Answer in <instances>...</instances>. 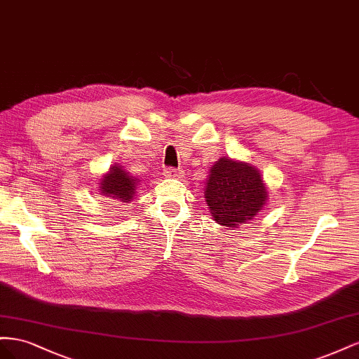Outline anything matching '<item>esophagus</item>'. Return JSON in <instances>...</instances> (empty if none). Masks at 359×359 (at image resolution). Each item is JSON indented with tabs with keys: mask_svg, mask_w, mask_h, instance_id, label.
Wrapping results in <instances>:
<instances>
[{
	"mask_svg": "<svg viewBox=\"0 0 359 359\" xmlns=\"http://www.w3.org/2000/svg\"><path fill=\"white\" fill-rule=\"evenodd\" d=\"M163 174H165V177H180L183 171L180 168H167Z\"/></svg>",
	"mask_w": 359,
	"mask_h": 359,
	"instance_id": "esophagus-1",
	"label": "esophagus"
}]
</instances>
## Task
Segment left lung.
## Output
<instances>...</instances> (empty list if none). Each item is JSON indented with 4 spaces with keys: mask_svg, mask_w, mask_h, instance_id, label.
Instances as JSON below:
<instances>
[{
    "mask_svg": "<svg viewBox=\"0 0 359 359\" xmlns=\"http://www.w3.org/2000/svg\"><path fill=\"white\" fill-rule=\"evenodd\" d=\"M269 198L260 171L251 163L219 158L209 170L204 200L212 219L234 229L254 219Z\"/></svg>",
    "mask_w": 359,
    "mask_h": 359,
    "instance_id": "obj_1",
    "label": "left lung"
}]
</instances>
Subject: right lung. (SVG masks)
Listing matches in <instances>:
<instances>
[{"instance_id":"1","label":"right lung","mask_w":359,"mask_h":359,"mask_svg":"<svg viewBox=\"0 0 359 359\" xmlns=\"http://www.w3.org/2000/svg\"><path fill=\"white\" fill-rule=\"evenodd\" d=\"M99 192L102 197L114 200V203H130L135 198L140 179L130 174L118 163L111 165L109 170L99 180Z\"/></svg>"}]
</instances>
